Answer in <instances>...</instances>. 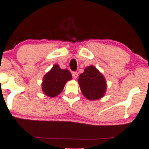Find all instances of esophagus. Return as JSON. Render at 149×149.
<instances>
[{
    "label": "esophagus",
    "mask_w": 149,
    "mask_h": 149,
    "mask_svg": "<svg viewBox=\"0 0 149 149\" xmlns=\"http://www.w3.org/2000/svg\"><path fill=\"white\" fill-rule=\"evenodd\" d=\"M72 76H73V79H77V77H78V73L77 72H73V73H72Z\"/></svg>",
    "instance_id": "1"
}]
</instances>
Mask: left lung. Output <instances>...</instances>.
Wrapping results in <instances>:
<instances>
[{"label":"left lung","mask_w":149,"mask_h":149,"mask_svg":"<svg viewBox=\"0 0 149 149\" xmlns=\"http://www.w3.org/2000/svg\"><path fill=\"white\" fill-rule=\"evenodd\" d=\"M79 83L83 95L88 100L99 99L104 95L106 80L93 65L86 67L84 73L80 74Z\"/></svg>","instance_id":"obj_1"}]
</instances>
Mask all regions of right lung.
Masks as SVG:
<instances>
[{
  "instance_id": "1",
  "label": "right lung",
  "mask_w": 149,
  "mask_h": 149,
  "mask_svg": "<svg viewBox=\"0 0 149 149\" xmlns=\"http://www.w3.org/2000/svg\"><path fill=\"white\" fill-rule=\"evenodd\" d=\"M71 79L72 75L69 70L61 69L59 65L56 64L43 78V91L48 96H56L61 93L65 83Z\"/></svg>"
}]
</instances>
